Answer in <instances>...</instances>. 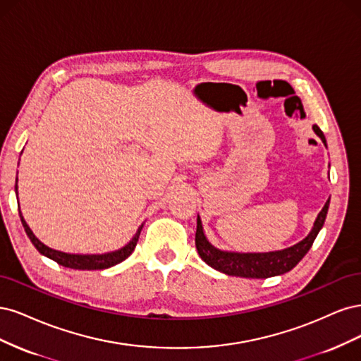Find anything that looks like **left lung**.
Listing matches in <instances>:
<instances>
[{
	"mask_svg": "<svg viewBox=\"0 0 361 361\" xmlns=\"http://www.w3.org/2000/svg\"><path fill=\"white\" fill-rule=\"evenodd\" d=\"M312 129L321 137L324 145L327 147V141H325V136L321 132L319 127L317 124H313ZM329 205H330V197L322 207V210L319 212L315 224H313V228L306 238H303L300 243L294 244V246L286 247L283 250L264 252V253H240V252L220 250L214 247L213 244L207 240L204 234L201 217L197 216L196 235H195V244H196L197 253H200L201 259L205 264H208L210 267H213L214 270L225 273L228 276H238V277H247V279H267V277L288 273L305 258V255L312 247L313 241H315L318 232L321 231L325 222V217H327Z\"/></svg>",
	"mask_w": 361,
	"mask_h": 361,
	"instance_id": "obj_1",
	"label": "left lung"
}]
</instances>
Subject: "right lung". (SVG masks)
Instances as JSON below:
<instances>
[{
  "label": "right lung",
  "mask_w": 361,
  "mask_h": 361,
  "mask_svg": "<svg viewBox=\"0 0 361 361\" xmlns=\"http://www.w3.org/2000/svg\"><path fill=\"white\" fill-rule=\"evenodd\" d=\"M15 190H16V196H18V177H16ZM19 216H20V222H22V225H24L27 235L30 237L31 243L34 244V247H36L43 255V257L49 258L63 267H67V269H73V270H104V269H109V267H114V265L123 262L126 258H129L132 252L135 250L139 234H141V229L144 226V225L139 226L133 238L127 243L124 247H121L118 250L102 253V255H80V253H66V252H60V250L48 247L46 244H43L36 235L32 234V231L27 225L25 219H24V216H22L20 212H19Z\"/></svg>",
  "instance_id": "1"
}]
</instances>
